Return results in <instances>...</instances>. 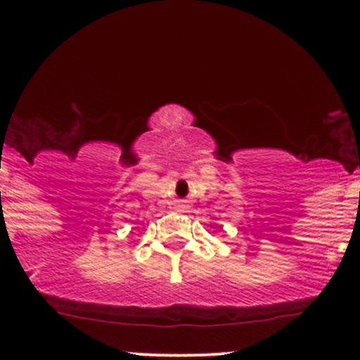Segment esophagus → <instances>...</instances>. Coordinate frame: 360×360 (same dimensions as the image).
Instances as JSON below:
<instances>
[{"mask_svg": "<svg viewBox=\"0 0 360 360\" xmlns=\"http://www.w3.org/2000/svg\"><path fill=\"white\" fill-rule=\"evenodd\" d=\"M177 206H179V208H186L188 205H186L184 200H181V201H177Z\"/></svg>", "mask_w": 360, "mask_h": 360, "instance_id": "obj_1", "label": "esophagus"}]
</instances>
